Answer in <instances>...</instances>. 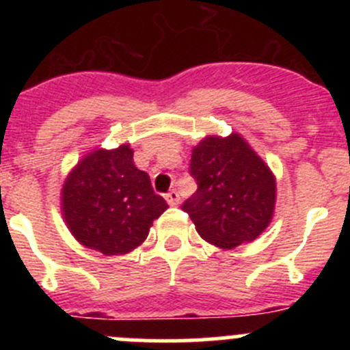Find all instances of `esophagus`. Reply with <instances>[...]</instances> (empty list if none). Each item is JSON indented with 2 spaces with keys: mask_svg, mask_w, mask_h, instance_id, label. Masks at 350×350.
Instances as JSON below:
<instances>
[{
  "mask_svg": "<svg viewBox=\"0 0 350 350\" xmlns=\"http://www.w3.org/2000/svg\"><path fill=\"white\" fill-rule=\"evenodd\" d=\"M165 200H167L169 204H178L179 203V193L176 189H171V191L165 195Z\"/></svg>",
  "mask_w": 350,
  "mask_h": 350,
  "instance_id": "34e87169",
  "label": "esophagus"
}]
</instances>
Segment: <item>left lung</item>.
<instances>
[{
  "label": "left lung",
  "instance_id": "8db88e82",
  "mask_svg": "<svg viewBox=\"0 0 350 350\" xmlns=\"http://www.w3.org/2000/svg\"><path fill=\"white\" fill-rule=\"evenodd\" d=\"M189 174L198 189L181 208L206 242L234 249L259 237L269 225L276 181L241 135L201 140L193 149Z\"/></svg>",
  "mask_w": 350,
  "mask_h": 350
}]
</instances>
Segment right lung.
I'll return each instance as SVG.
<instances>
[{"label": "right lung", "instance_id": "1", "mask_svg": "<svg viewBox=\"0 0 350 350\" xmlns=\"http://www.w3.org/2000/svg\"><path fill=\"white\" fill-rule=\"evenodd\" d=\"M167 203L154 191L150 178L133 164V150H96L67 176L62 211L74 237L105 256L140 245Z\"/></svg>", "mask_w": 350, "mask_h": 350}]
</instances>
